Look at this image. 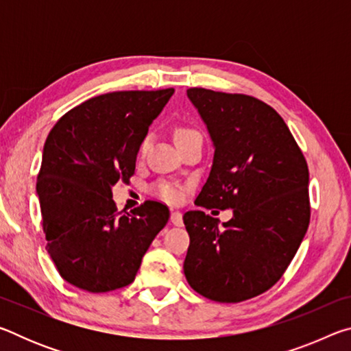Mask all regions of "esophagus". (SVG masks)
Instances as JSON below:
<instances>
[{
  "label": "esophagus",
  "instance_id": "esophagus-1",
  "mask_svg": "<svg viewBox=\"0 0 351 351\" xmlns=\"http://www.w3.org/2000/svg\"><path fill=\"white\" fill-rule=\"evenodd\" d=\"M170 221L173 223V226H176V228H181V226L184 224L182 223V213L178 212V210H173V212H171V215H170Z\"/></svg>",
  "mask_w": 351,
  "mask_h": 351
}]
</instances>
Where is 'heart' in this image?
Returning a JSON list of instances; mask_svg holds the SVG:
<instances>
[{
  "label": "heart",
  "instance_id": "1",
  "mask_svg": "<svg viewBox=\"0 0 351 351\" xmlns=\"http://www.w3.org/2000/svg\"><path fill=\"white\" fill-rule=\"evenodd\" d=\"M195 133L197 132H193V130H189V128H178L175 133V139L180 141L182 138H186V136L195 134ZM147 144H148V138H145L144 142H142V147H141L142 150L147 147ZM154 193H156L159 198L169 201V203H176V201L181 199V190L180 187H176L175 184H169V182L158 184V186L154 187Z\"/></svg>",
  "mask_w": 351,
  "mask_h": 351
}]
</instances>
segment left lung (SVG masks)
<instances>
[{"mask_svg": "<svg viewBox=\"0 0 351 351\" xmlns=\"http://www.w3.org/2000/svg\"><path fill=\"white\" fill-rule=\"evenodd\" d=\"M187 97L215 150L195 204L232 209V218L219 226L203 210L184 213V274L201 295L237 304L280 280L304 240L308 165L283 119L261 100L204 88H190Z\"/></svg>", "mask_w": 351, "mask_h": 351, "instance_id": "obj_1", "label": "left lung"}]
</instances>
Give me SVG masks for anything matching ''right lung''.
Segmentation results:
<instances>
[{
  "label": "right lung",
  "mask_w": 351,
  "mask_h": 351,
  "mask_svg": "<svg viewBox=\"0 0 351 351\" xmlns=\"http://www.w3.org/2000/svg\"><path fill=\"white\" fill-rule=\"evenodd\" d=\"M175 90L116 91L68 111L43 147L37 181L47 254L64 280L106 293L134 280L170 212L145 201L117 213L112 187L128 182L136 156Z\"/></svg>",
  "instance_id": "obj_1"
}]
</instances>
